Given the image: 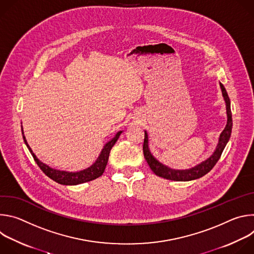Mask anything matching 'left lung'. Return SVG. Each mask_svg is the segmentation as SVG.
I'll list each match as a JSON object with an SVG mask.
<instances>
[{"instance_id": "obj_1", "label": "left lung", "mask_w": 254, "mask_h": 254, "mask_svg": "<svg viewBox=\"0 0 254 254\" xmlns=\"http://www.w3.org/2000/svg\"><path fill=\"white\" fill-rule=\"evenodd\" d=\"M220 88L222 91V96L225 101L226 105V115H227V124L222 130V132L219 135L218 143H217L216 149L214 150L213 154L202 163L196 165L195 167L188 169V170H174L171 169L165 165H163L161 162H159L151 153L149 148V136L148 132L144 130V139H143V156L146 159L148 165L150 166L151 170L159 177H162L164 179L172 180V181H192L199 179L206 175L208 172L212 170V168L218 162V160L221 157V154L226 147V144L230 138L231 130H232V114H231V108H230V99L227 94V91L224 87V85L219 82Z\"/></svg>"}]
</instances>
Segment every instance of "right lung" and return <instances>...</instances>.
I'll return each mask as SVG.
<instances>
[{
    "instance_id": "add662e5",
    "label": "right lung",
    "mask_w": 254,
    "mask_h": 254,
    "mask_svg": "<svg viewBox=\"0 0 254 254\" xmlns=\"http://www.w3.org/2000/svg\"><path fill=\"white\" fill-rule=\"evenodd\" d=\"M122 132H123V130H119L112 139H110L107 142L104 143V146H103L99 156L97 157L95 162L90 167H88L84 170L78 171V172H67V171L53 169V168L49 167L48 165L44 164L43 162H41L37 157H36V155L33 153V151L31 150L30 146L27 142V139L24 135L23 127H22V134H23L24 141L26 143L28 150L30 151L31 155L33 156L35 162L37 163L39 168L43 171V173L46 176H48L50 179L55 181L56 183L61 184V185H66V186H74V185L86 183V182H89V181L95 180L96 178L100 177L103 174L105 167L107 165V161H108V157H110L111 150L115 146V143L119 139Z\"/></svg>"
}]
</instances>
